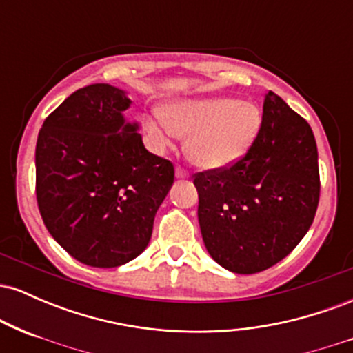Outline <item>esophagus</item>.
I'll return each instance as SVG.
<instances>
[{
    "label": "esophagus",
    "instance_id": "esophagus-1",
    "mask_svg": "<svg viewBox=\"0 0 353 353\" xmlns=\"http://www.w3.org/2000/svg\"><path fill=\"white\" fill-rule=\"evenodd\" d=\"M176 177L177 179H188L189 172H185L184 169H181V168H176Z\"/></svg>",
    "mask_w": 353,
    "mask_h": 353
}]
</instances>
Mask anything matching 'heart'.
I'll list each match as a JSON object with an SVG mask.
<instances>
[{
  "instance_id": "heart-1",
  "label": "heart",
  "mask_w": 353,
  "mask_h": 353,
  "mask_svg": "<svg viewBox=\"0 0 353 353\" xmlns=\"http://www.w3.org/2000/svg\"><path fill=\"white\" fill-rule=\"evenodd\" d=\"M262 125V112L236 98L179 99L165 104L163 116L145 119V131L157 149L188 137L185 154L197 168L216 171L245 156Z\"/></svg>"
}]
</instances>
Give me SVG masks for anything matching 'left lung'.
<instances>
[{
    "mask_svg": "<svg viewBox=\"0 0 353 353\" xmlns=\"http://www.w3.org/2000/svg\"><path fill=\"white\" fill-rule=\"evenodd\" d=\"M202 241L210 257L236 274L281 262L314 222L319 154L309 123L269 91L262 125L242 159L194 177Z\"/></svg>",
    "mask_w": 353,
    "mask_h": 353,
    "instance_id": "left-lung-1",
    "label": "left lung"
}]
</instances>
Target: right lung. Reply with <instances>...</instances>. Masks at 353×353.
<instances>
[{"label": "right lung", "mask_w": 353, "mask_h": 353, "mask_svg": "<svg viewBox=\"0 0 353 353\" xmlns=\"http://www.w3.org/2000/svg\"><path fill=\"white\" fill-rule=\"evenodd\" d=\"M125 91L91 84L72 92L36 143V199L43 222L76 261L99 269L128 264L148 247L174 165L144 148L129 123Z\"/></svg>", "instance_id": "1"}]
</instances>
